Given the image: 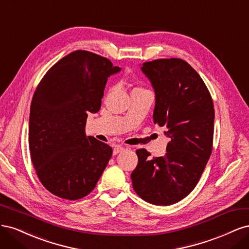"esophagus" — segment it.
Listing matches in <instances>:
<instances>
[{
	"mask_svg": "<svg viewBox=\"0 0 249 249\" xmlns=\"http://www.w3.org/2000/svg\"><path fill=\"white\" fill-rule=\"evenodd\" d=\"M124 149V147L123 145H116L114 148H113V155H117L118 153L123 152Z\"/></svg>",
	"mask_w": 249,
	"mask_h": 249,
	"instance_id": "obj_1",
	"label": "esophagus"
}]
</instances>
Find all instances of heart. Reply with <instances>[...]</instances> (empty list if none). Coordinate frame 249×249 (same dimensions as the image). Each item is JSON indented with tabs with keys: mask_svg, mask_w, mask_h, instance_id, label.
I'll list each match as a JSON object with an SVG mask.
<instances>
[{
	"mask_svg": "<svg viewBox=\"0 0 249 249\" xmlns=\"http://www.w3.org/2000/svg\"><path fill=\"white\" fill-rule=\"evenodd\" d=\"M137 89H140V88H137Z\"/></svg>",
	"mask_w": 249,
	"mask_h": 249,
	"instance_id": "b5f03b06",
	"label": "heart"
}]
</instances>
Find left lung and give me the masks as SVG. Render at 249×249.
<instances>
[{
	"instance_id": "left-lung-1",
	"label": "left lung",
	"mask_w": 249,
	"mask_h": 249,
	"mask_svg": "<svg viewBox=\"0 0 249 249\" xmlns=\"http://www.w3.org/2000/svg\"><path fill=\"white\" fill-rule=\"evenodd\" d=\"M141 71L155 90L154 123L166 129L169 142L165 156L154 159L137 149L131 178L143 200L169 206L186 197L205 170L213 147L214 105L205 82L182 59L154 60Z\"/></svg>"
}]
</instances>
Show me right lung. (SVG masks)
<instances>
[{"instance_id":"right-lung-1","label":"right lung","mask_w":249,"mask_h":249,"mask_svg":"<svg viewBox=\"0 0 249 249\" xmlns=\"http://www.w3.org/2000/svg\"><path fill=\"white\" fill-rule=\"evenodd\" d=\"M110 60L74 51L53 65L30 108L29 147L37 177L58 197L77 200L91 192L112 156L106 143L86 136L88 113L100 111Z\"/></svg>"}]
</instances>
